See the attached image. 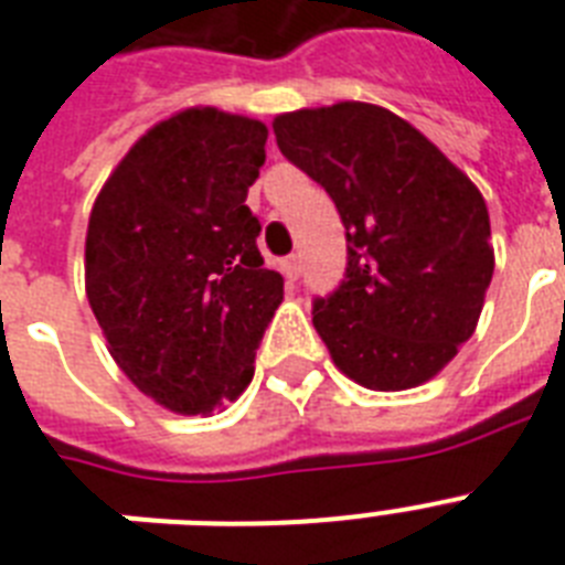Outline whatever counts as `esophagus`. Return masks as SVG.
<instances>
[{
    "label": "esophagus",
    "instance_id": "esophagus-1",
    "mask_svg": "<svg viewBox=\"0 0 565 565\" xmlns=\"http://www.w3.org/2000/svg\"><path fill=\"white\" fill-rule=\"evenodd\" d=\"M282 274H286L288 282H295V279L300 277V256H288V259L282 262Z\"/></svg>",
    "mask_w": 565,
    "mask_h": 565
}]
</instances>
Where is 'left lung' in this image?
Listing matches in <instances>:
<instances>
[{
	"mask_svg": "<svg viewBox=\"0 0 565 565\" xmlns=\"http://www.w3.org/2000/svg\"><path fill=\"white\" fill-rule=\"evenodd\" d=\"M279 151L318 180L347 227V277L311 323L370 391L435 379L476 332L493 279L478 186L428 137L367 102L274 119Z\"/></svg>",
	"mask_w": 565,
	"mask_h": 565,
	"instance_id": "left-lung-1",
	"label": "left lung"
}]
</instances>
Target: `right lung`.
I'll return each instance as SVG.
<instances>
[{
	"mask_svg": "<svg viewBox=\"0 0 565 565\" xmlns=\"http://www.w3.org/2000/svg\"><path fill=\"white\" fill-rule=\"evenodd\" d=\"M265 139L238 113H171L130 146L89 212V309L121 373L174 414L210 417L242 396L282 303L245 204Z\"/></svg>",
	"mask_w": 565,
	"mask_h": 565,
	"instance_id": "obj_1",
	"label": "right lung"
}]
</instances>
